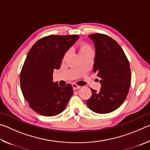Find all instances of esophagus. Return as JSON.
<instances>
[{
  "mask_svg": "<svg viewBox=\"0 0 150 150\" xmlns=\"http://www.w3.org/2000/svg\"><path fill=\"white\" fill-rule=\"evenodd\" d=\"M72 87H73V90H77V89H79V88H80V86L76 85V84H75V83L72 84Z\"/></svg>",
  "mask_w": 150,
  "mask_h": 150,
  "instance_id": "1",
  "label": "esophagus"
}]
</instances>
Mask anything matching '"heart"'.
<instances>
[{
  "label": "heart",
  "mask_w": 150,
  "mask_h": 150,
  "mask_svg": "<svg viewBox=\"0 0 150 150\" xmlns=\"http://www.w3.org/2000/svg\"><path fill=\"white\" fill-rule=\"evenodd\" d=\"M77 49L79 51V55H83L85 54H87V53H90V52H93V48L91 45L87 44V43L85 42H80L77 44ZM68 52H66L64 55L63 56V59H65L66 57H67V55H68Z\"/></svg>",
  "instance_id": "1"
}]
</instances>
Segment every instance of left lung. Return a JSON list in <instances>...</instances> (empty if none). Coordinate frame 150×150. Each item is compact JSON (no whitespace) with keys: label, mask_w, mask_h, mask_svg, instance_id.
Wrapping results in <instances>:
<instances>
[{"label":"left lung","mask_w":150,"mask_h":150,"mask_svg":"<svg viewBox=\"0 0 150 150\" xmlns=\"http://www.w3.org/2000/svg\"><path fill=\"white\" fill-rule=\"evenodd\" d=\"M95 47L93 72L100 78L99 92L91 88L92 95L86 101L91 110L98 114L111 112L125 100L131 82L130 63L120 45L103 34L88 35Z\"/></svg>","instance_id":"obj_1"}]
</instances>
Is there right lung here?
Wrapping results in <instances>:
<instances>
[{"mask_svg": "<svg viewBox=\"0 0 150 150\" xmlns=\"http://www.w3.org/2000/svg\"><path fill=\"white\" fill-rule=\"evenodd\" d=\"M78 38V35H47L38 40L28 53L20 72V86L25 100L35 112L53 116L64 110L73 87L70 84L58 86L53 81V73Z\"/></svg>", "mask_w": 150, "mask_h": 150, "instance_id": "add662e5", "label": "right lung"}]
</instances>
